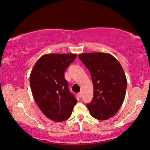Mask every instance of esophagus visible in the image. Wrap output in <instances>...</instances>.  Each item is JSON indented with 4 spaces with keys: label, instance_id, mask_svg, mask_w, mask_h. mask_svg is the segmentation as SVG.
Returning <instances> with one entry per match:
<instances>
[{
    "label": "esophagus",
    "instance_id": "34e87169",
    "mask_svg": "<svg viewBox=\"0 0 150 150\" xmlns=\"http://www.w3.org/2000/svg\"><path fill=\"white\" fill-rule=\"evenodd\" d=\"M78 96H79V97L80 98L82 97V93L81 92H80V93H78Z\"/></svg>",
    "mask_w": 150,
    "mask_h": 150
}]
</instances>
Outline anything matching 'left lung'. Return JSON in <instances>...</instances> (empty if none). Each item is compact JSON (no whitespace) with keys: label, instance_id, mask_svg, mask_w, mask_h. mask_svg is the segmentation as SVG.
<instances>
[{"label":"left lung","instance_id":"1","mask_svg":"<svg viewBox=\"0 0 150 150\" xmlns=\"http://www.w3.org/2000/svg\"><path fill=\"white\" fill-rule=\"evenodd\" d=\"M91 73L94 96L87 105L96 119L106 120L115 116L122 105L127 80L120 63L107 53H85L79 55Z\"/></svg>","mask_w":150,"mask_h":150}]
</instances>
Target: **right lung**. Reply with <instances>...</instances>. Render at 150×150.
Returning <instances> with one entry per match:
<instances>
[{"mask_svg": "<svg viewBox=\"0 0 150 150\" xmlns=\"http://www.w3.org/2000/svg\"><path fill=\"white\" fill-rule=\"evenodd\" d=\"M77 57L73 54H45L30 73L33 97L44 115L55 122L69 118L77 103L65 79V69Z\"/></svg>", "mask_w": 150, "mask_h": 150, "instance_id": "right-lung-1", "label": "right lung"}]
</instances>
